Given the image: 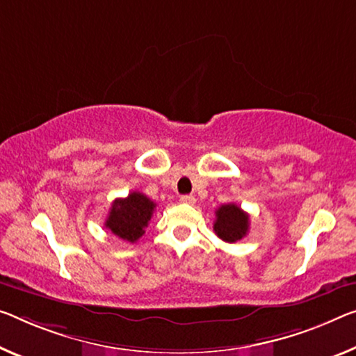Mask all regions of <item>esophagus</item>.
<instances>
[{
  "mask_svg": "<svg viewBox=\"0 0 356 356\" xmlns=\"http://www.w3.org/2000/svg\"><path fill=\"white\" fill-rule=\"evenodd\" d=\"M179 202H183V204H189V205H194L195 204V197L193 194H186L179 197Z\"/></svg>",
  "mask_w": 356,
  "mask_h": 356,
  "instance_id": "34e87169",
  "label": "esophagus"
}]
</instances>
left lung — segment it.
<instances>
[{"mask_svg": "<svg viewBox=\"0 0 356 356\" xmlns=\"http://www.w3.org/2000/svg\"><path fill=\"white\" fill-rule=\"evenodd\" d=\"M250 216L238 205L226 204L216 210V221L213 231L221 240L227 243H235L248 234Z\"/></svg>", "mask_w": 356, "mask_h": 356, "instance_id": "8db88e82", "label": "left lung"}]
</instances>
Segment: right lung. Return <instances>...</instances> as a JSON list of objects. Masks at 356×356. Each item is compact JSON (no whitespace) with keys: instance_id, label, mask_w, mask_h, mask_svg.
Listing matches in <instances>:
<instances>
[{"instance_id":"add662e5","label":"right lung","mask_w":356,"mask_h":356,"mask_svg":"<svg viewBox=\"0 0 356 356\" xmlns=\"http://www.w3.org/2000/svg\"><path fill=\"white\" fill-rule=\"evenodd\" d=\"M154 209L156 204L149 197L134 191L125 199L113 202L105 227L125 242L135 243L145 234Z\"/></svg>"}]
</instances>
